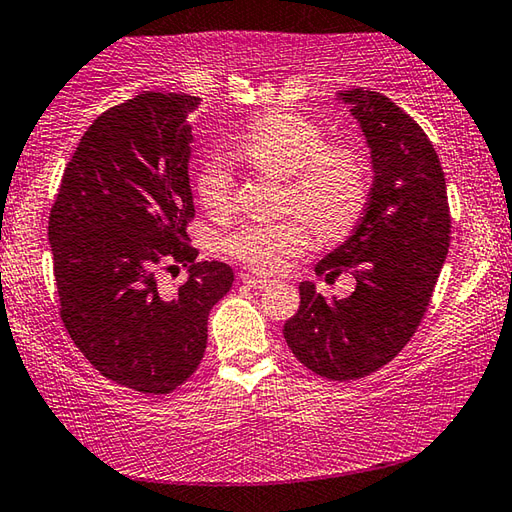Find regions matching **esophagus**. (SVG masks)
I'll list each match as a JSON object with an SVG mask.
<instances>
[{"instance_id":"1","label":"esophagus","mask_w":512,"mask_h":512,"mask_svg":"<svg viewBox=\"0 0 512 512\" xmlns=\"http://www.w3.org/2000/svg\"><path fill=\"white\" fill-rule=\"evenodd\" d=\"M241 282H244L248 289H264L268 284V280H264V277H255V275H248V273L241 275Z\"/></svg>"}]
</instances>
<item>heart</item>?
I'll use <instances>...</instances> for the list:
<instances>
[{"instance_id":"1","label":"heart","mask_w":512,"mask_h":512,"mask_svg":"<svg viewBox=\"0 0 512 512\" xmlns=\"http://www.w3.org/2000/svg\"><path fill=\"white\" fill-rule=\"evenodd\" d=\"M239 151L255 169L287 180L284 207L305 215L325 239L348 235L366 210V158L352 146L327 144L323 128L300 112L273 110L259 117L241 137ZM196 192L210 214L230 210L235 183L223 158L205 162ZM304 220L289 216L277 223H246L223 239V248L259 273H275L309 248L311 230Z\"/></svg>"}]
</instances>
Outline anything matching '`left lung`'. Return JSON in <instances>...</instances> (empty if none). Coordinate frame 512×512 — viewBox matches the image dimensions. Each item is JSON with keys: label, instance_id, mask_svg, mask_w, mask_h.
I'll return each mask as SVG.
<instances>
[{"label": "left lung", "instance_id": "8db88e82", "mask_svg": "<svg viewBox=\"0 0 512 512\" xmlns=\"http://www.w3.org/2000/svg\"><path fill=\"white\" fill-rule=\"evenodd\" d=\"M341 99L366 135L375 178L359 225L316 275L350 273L357 287L329 302L302 282L300 309L284 323L293 357L332 381L370 375L411 341L452 235L445 173L427 133L379 92L352 88Z\"/></svg>", "mask_w": 512, "mask_h": 512}]
</instances>
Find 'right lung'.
Masks as SVG:
<instances>
[{
	"instance_id": "add662e5",
	"label": "right lung",
	"mask_w": 512,
	"mask_h": 512,
	"mask_svg": "<svg viewBox=\"0 0 512 512\" xmlns=\"http://www.w3.org/2000/svg\"><path fill=\"white\" fill-rule=\"evenodd\" d=\"M189 94L144 92L110 108L81 137L49 214L60 318L103 377L167 395L194 375L207 316L230 291L223 262H196ZM187 265L176 292L157 271Z\"/></svg>"
}]
</instances>
